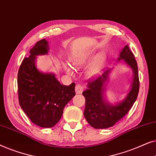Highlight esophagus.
<instances>
[{"label": "esophagus", "instance_id": "1", "mask_svg": "<svg viewBox=\"0 0 156 156\" xmlns=\"http://www.w3.org/2000/svg\"><path fill=\"white\" fill-rule=\"evenodd\" d=\"M83 89H84V87H83L82 84H76L75 87L76 94H82L83 91Z\"/></svg>", "mask_w": 156, "mask_h": 156}]
</instances>
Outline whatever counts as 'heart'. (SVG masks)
Here are the masks:
<instances>
[{"label":"heart","instance_id":"b5f03b06","mask_svg":"<svg viewBox=\"0 0 156 156\" xmlns=\"http://www.w3.org/2000/svg\"><path fill=\"white\" fill-rule=\"evenodd\" d=\"M90 59V57L89 55L83 57L82 58L76 59L73 62V65L75 67H80L81 65H84L89 59ZM104 56L103 55H99L95 57L94 59L92 61V62L91 63V65H89L87 70V75L89 76H94L97 75L101 71L102 67H103L104 63ZM64 68L69 73H71V69L69 66L67 65H64Z\"/></svg>","mask_w":156,"mask_h":156}]
</instances>
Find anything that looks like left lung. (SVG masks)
<instances>
[{
	"instance_id": "1",
	"label": "left lung",
	"mask_w": 156,
	"mask_h": 156,
	"mask_svg": "<svg viewBox=\"0 0 156 156\" xmlns=\"http://www.w3.org/2000/svg\"><path fill=\"white\" fill-rule=\"evenodd\" d=\"M121 59H123L133 71L131 91L123 101L116 105H112L104 100V84L108 80L111 69L106 70L97 78L89 80L88 89L82 93L86 102L84 117L87 122L94 129H107L113 126L129 112L137 99L140 84L138 65L128 44L120 52L118 60Z\"/></svg>"
}]
</instances>
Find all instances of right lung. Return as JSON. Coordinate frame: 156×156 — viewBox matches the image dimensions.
Here are the masks:
<instances>
[{"mask_svg":"<svg viewBox=\"0 0 156 156\" xmlns=\"http://www.w3.org/2000/svg\"><path fill=\"white\" fill-rule=\"evenodd\" d=\"M49 50L45 39L38 41L20 66L18 74L19 104L32 122L42 128L53 127L61 119L63 109L75 96V84H61L50 73H42L35 67L37 55Z\"/></svg>","mask_w":156,"mask_h":156,"instance_id":"obj_1","label":"right lung"}]
</instances>
